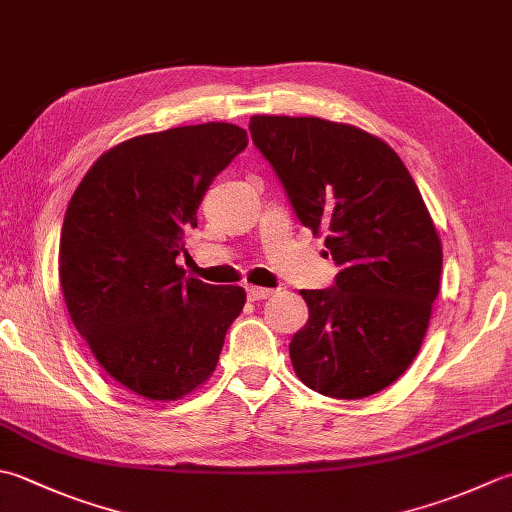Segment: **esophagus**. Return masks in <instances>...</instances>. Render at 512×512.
<instances>
[{"label":"esophagus","instance_id":"1","mask_svg":"<svg viewBox=\"0 0 512 512\" xmlns=\"http://www.w3.org/2000/svg\"><path fill=\"white\" fill-rule=\"evenodd\" d=\"M248 299H253V302H259V299H266L275 293V290L270 288H262V286H248Z\"/></svg>","mask_w":512,"mask_h":512}]
</instances>
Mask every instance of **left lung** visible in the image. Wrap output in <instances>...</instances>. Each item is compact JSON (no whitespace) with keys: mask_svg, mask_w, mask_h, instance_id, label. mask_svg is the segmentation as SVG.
<instances>
[{"mask_svg":"<svg viewBox=\"0 0 512 512\" xmlns=\"http://www.w3.org/2000/svg\"><path fill=\"white\" fill-rule=\"evenodd\" d=\"M248 128L339 266L333 288L302 290L295 373L328 397L375 395L413 364L439 293L442 239L422 193L395 150L353 124L253 115Z\"/></svg>","mask_w":512,"mask_h":512,"instance_id":"8db88e82","label":"left lung"}]
</instances>
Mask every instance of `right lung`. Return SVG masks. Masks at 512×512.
<instances>
[{"label": "right lung", "instance_id": "add662e5", "mask_svg": "<svg viewBox=\"0 0 512 512\" xmlns=\"http://www.w3.org/2000/svg\"><path fill=\"white\" fill-rule=\"evenodd\" d=\"M246 146L226 122L137 135L70 197L59 239L68 315L108 377L150 402L208 382L246 304L244 288L204 284L175 262L210 182Z\"/></svg>", "mask_w": 512, "mask_h": 512}]
</instances>
